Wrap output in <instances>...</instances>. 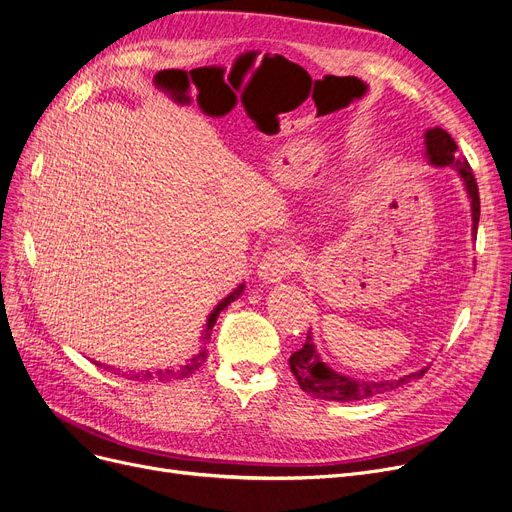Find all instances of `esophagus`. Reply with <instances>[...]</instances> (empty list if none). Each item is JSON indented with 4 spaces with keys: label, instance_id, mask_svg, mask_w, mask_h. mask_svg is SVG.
Returning a JSON list of instances; mask_svg holds the SVG:
<instances>
[{
    "label": "esophagus",
    "instance_id": "34e87169",
    "mask_svg": "<svg viewBox=\"0 0 512 512\" xmlns=\"http://www.w3.org/2000/svg\"><path fill=\"white\" fill-rule=\"evenodd\" d=\"M294 256L290 250L271 248L258 264V277L262 283H277L294 271Z\"/></svg>",
    "mask_w": 512,
    "mask_h": 512
}]
</instances>
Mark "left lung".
<instances>
[{
	"label": "left lung",
	"instance_id": "obj_1",
	"mask_svg": "<svg viewBox=\"0 0 512 512\" xmlns=\"http://www.w3.org/2000/svg\"><path fill=\"white\" fill-rule=\"evenodd\" d=\"M424 147H426V157H428V161L433 163V166L454 168L460 174L464 187H466V193L470 197V210H473V231L477 235L479 189H477V180H475L473 168H470V163L466 161L464 155L458 153L456 140L441 128L426 130ZM290 370L296 376L302 391L317 397V399H325V401H363V399H370V397L393 391V388H397L405 382H410L412 378L424 376L428 367H424V370H420L416 374L403 376L399 380L372 382V380L346 378V376L334 372L332 367H327L319 359V355L315 351L313 338H311V332H309V334H306V342H304L302 349L292 353Z\"/></svg>",
	"mask_w": 512,
	"mask_h": 512
}]
</instances>
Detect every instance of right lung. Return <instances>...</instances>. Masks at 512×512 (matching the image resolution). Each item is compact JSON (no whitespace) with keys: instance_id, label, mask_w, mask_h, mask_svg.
Returning <instances> with one entry per match:
<instances>
[{"instance_id":"right-lung-1","label":"right lung","mask_w":512,"mask_h":512,"mask_svg":"<svg viewBox=\"0 0 512 512\" xmlns=\"http://www.w3.org/2000/svg\"><path fill=\"white\" fill-rule=\"evenodd\" d=\"M241 292H243V283L239 285V288H237L235 292H231L227 298L218 302V306H216V309H214V311L210 313V317H208L206 330H203V342L210 340V336H212V327H214V323H216V319H218L220 311L227 309V306H229L235 298H239V296H241ZM206 357H208L206 346H201L199 355H195L187 365H180V370H157L155 374H153V372H140V374H128V376H130L132 380H153V378H157V380H170V378H187V376L195 374V370H197V367H199L203 361H206ZM107 370H111L109 365H107ZM115 372H117V370H115ZM124 376H126V374H124Z\"/></svg>"}]
</instances>
